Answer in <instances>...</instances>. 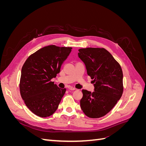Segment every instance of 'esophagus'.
I'll return each mask as SVG.
<instances>
[{"instance_id": "obj_1", "label": "esophagus", "mask_w": 146, "mask_h": 146, "mask_svg": "<svg viewBox=\"0 0 146 146\" xmlns=\"http://www.w3.org/2000/svg\"><path fill=\"white\" fill-rule=\"evenodd\" d=\"M68 89L70 90H76V88H75L74 87H72V86H69L68 87Z\"/></svg>"}]
</instances>
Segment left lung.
Instances as JSON below:
<instances>
[{
    "instance_id": "8db88e82",
    "label": "left lung",
    "mask_w": 146,
    "mask_h": 146,
    "mask_svg": "<svg viewBox=\"0 0 146 146\" xmlns=\"http://www.w3.org/2000/svg\"><path fill=\"white\" fill-rule=\"evenodd\" d=\"M78 55L86 65L87 74L93 79L94 91L82 90L80 107L91 118L106 115L120 99L123 90L120 64L104 48H80Z\"/></svg>"
}]
</instances>
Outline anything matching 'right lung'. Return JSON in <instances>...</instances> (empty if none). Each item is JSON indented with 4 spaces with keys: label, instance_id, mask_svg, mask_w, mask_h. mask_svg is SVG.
<instances>
[{
    "label": "right lung",
    "instance_id": "right-lung-1",
    "mask_svg": "<svg viewBox=\"0 0 146 146\" xmlns=\"http://www.w3.org/2000/svg\"><path fill=\"white\" fill-rule=\"evenodd\" d=\"M71 49L55 45L44 47L30 55L23 64L20 94L26 106L36 116H50L58 108L66 89L58 88L51 79L60 72Z\"/></svg>",
    "mask_w": 146,
    "mask_h": 146
}]
</instances>
